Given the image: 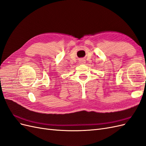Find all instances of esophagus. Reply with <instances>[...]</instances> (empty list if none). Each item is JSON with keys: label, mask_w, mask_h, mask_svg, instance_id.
Here are the masks:
<instances>
[{"label": "esophagus", "mask_w": 146, "mask_h": 146, "mask_svg": "<svg viewBox=\"0 0 146 146\" xmlns=\"http://www.w3.org/2000/svg\"><path fill=\"white\" fill-rule=\"evenodd\" d=\"M82 63H84V61H83V60H82Z\"/></svg>", "instance_id": "esophagus-1"}]
</instances>
